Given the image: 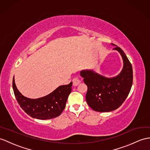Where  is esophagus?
<instances>
[{
  "instance_id": "34e87169",
  "label": "esophagus",
  "mask_w": 150,
  "mask_h": 150,
  "mask_svg": "<svg viewBox=\"0 0 150 150\" xmlns=\"http://www.w3.org/2000/svg\"><path fill=\"white\" fill-rule=\"evenodd\" d=\"M80 83H81V81H80V80L78 78H74V79H72L73 86H78Z\"/></svg>"
}]
</instances>
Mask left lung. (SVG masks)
<instances>
[{"label":"left lung","mask_w":150,"mask_h":150,"mask_svg":"<svg viewBox=\"0 0 150 150\" xmlns=\"http://www.w3.org/2000/svg\"><path fill=\"white\" fill-rule=\"evenodd\" d=\"M114 49L118 51L123 60V70L116 77L107 78L88 70L80 72L88 87L86 103L93 111L109 112L118 109L129 96L132 85V64L120 47Z\"/></svg>","instance_id":"8db88e82"}]
</instances>
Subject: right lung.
<instances>
[{
    "instance_id": "1",
    "label": "right lung",
    "mask_w": 150,
    "mask_h": 150,
    "mask_svg": "<svg viewBox=\"0 0 150 150\" xmlns=\"http://www.w3.org/2000/svg\"><path fill=\"white\" fill-rule=\"evenodd\" d=\"M72 83L60 86L47 96L31 99L24 97L18 91L13 79V88L17 102L23 110L31 117L39 120H48L56 118L65 108Z\"/></svg>"
}]
</instances>
